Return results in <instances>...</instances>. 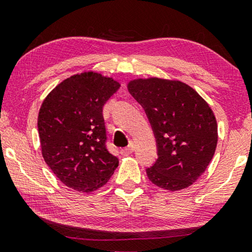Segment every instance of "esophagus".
I'll return each instance as SVG.
<instances>
[{"label":"esophagus","mask_w":252,"mask_h":252,"mask_svg":"<svg viewBox=\"0 0 252 252\" xmlns=\"http://www.w3.org/2000/svg\"><path fill=\"white\" fill-rule=\"evenodd\" d=\"M134 149H135V146H134V142L133 141H130L128 146H127L126 148H124V149H122V154L125 155V156H127V155H130L134 151Z\"/></svg>","instance_id":"34e87169"}]
</instances>
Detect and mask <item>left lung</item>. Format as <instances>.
<instances>
[{
  "label": "left lung",
  "instance_id": "1",
  "mask_svg": "<svg viewBox=\"0 0 252 252\" xmlns=\"http://www.w3.org/2000/svg\"><path fill=\"white\" fill-rule=\"evenodd\" d=\"M146 111L157 144V160L147 167L149 180L167 190L192 185L215 155L218 128L208 103L180 81L150 78L128 84Z\"/></svg>",
  "mask_w": 252,
  "mask_h": 252
}]
</instances>
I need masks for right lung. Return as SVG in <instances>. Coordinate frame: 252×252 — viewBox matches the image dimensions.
<instances>
[{
  "label": "right lung",
  "instance_id": "1",
  "mask_svg": "<svg viewBox=\"0 0 252 252\" xmlns=\"http://www.w3.org/2000/svg\"><path fill=\"white\" fill-rule=\"evenodd\" d=\"M120 85L98 73L61 82L41 105L37 129L42 156L56 177L78 191L105 185L118 166L106 148L103 106Z\"/></svg>",
  "mask_w": 252,
  "mask_h": 252
}]
</instances>
